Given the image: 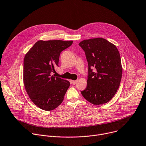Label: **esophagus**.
<instances>
[{"label": "esophagus", "mask_w": 146, "mask_h": 146, "mask_svg": "<svg viewBox=\"0 0 146 146\" xmlns=\"http://www.w3.org/2000/svg\"><path fill=\"white\" fill-rule=\"evenodd\" d=\"M71 82H72V83L73 84H76V83H77V80H72Z\"/></svg>", "instance_id": "34e87169"}]
</instances>
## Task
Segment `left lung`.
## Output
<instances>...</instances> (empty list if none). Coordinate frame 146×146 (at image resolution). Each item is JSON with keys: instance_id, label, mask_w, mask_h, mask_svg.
Returning <instances> with one entry per match:
<instances>
[{"instance_id": "obj_1", "label": "left lung", "mask_w": 146, "mask_h": 146, "mask_svg": "<svg viewBox=\"0 0 146 146\" xmlns=\"http://www.w3.org/2000/svg\"><path fill=\"white\" fill-rule=\"evenodd\" d=\"M79 45L88 63L87 87L81 94L94 105L104 104L113 97L120 84L123 69L119 52L102 38L85 40Z\"/></svg>"}]
</instances>
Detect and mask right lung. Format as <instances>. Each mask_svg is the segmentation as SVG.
Returning <instances> with one entry per match:
<instances>
[{"label": "right lung", "instance_id": "add662e5", "mask_svg": "<svg viewBox=\"0 0 146 146\" xmlns=\"http://www.w3.org/2000/svg\"><path fill=\"white\" fill-rule=\"evenodd\" d=\"M72 41H38L25 55L23 82L32 102L45 110L60 105L70 86L68 80L52 75L59 67L60 53L72 44Z\"/></svg>", "mask_w": 146, "mask_h": 146}]
</instances>
